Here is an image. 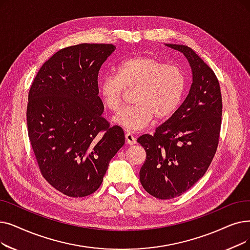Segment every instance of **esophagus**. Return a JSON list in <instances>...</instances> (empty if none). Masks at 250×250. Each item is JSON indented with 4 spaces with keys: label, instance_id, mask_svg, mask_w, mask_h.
Here are the masks:
<instances>
[{
    "label": "esophagus",
    "instance_id": "1",
    "mask_svg": "<svg viewBox=\"0 0 250 250\" xmlns=\"http://www.w3.org/2000/svg\"><path fill=\"white\" fill-rule=\"evenodd\" d=\"M125 142L128 145H135L136 144V138L132 134H125Z\"/></svg>",
    "mask_w": 250,
    "mask_h": 250
}]
</instances>
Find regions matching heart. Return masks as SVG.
<instances>
[{
	"label": "heart",
	"instance_id": "1",
	"mask_svg": "<svg viewBox=\"0 0 250 250\" xmlns=\"http://www.w3.org/2000/svg\"><path fill=\"white\" fill-rule=\"evenodd\" d=\"M185 72L151 56H135L119 64L117 74L106 73L99 83V93L107 108L116 111L122 105L125 86L139 90L136 105L123 108L113 121L128 132L144 129L155 115L169 117L178 109L186 91Z\"/></svg>",
	"mask_w": 250,
	"mask_h": 250
}]
</instances>
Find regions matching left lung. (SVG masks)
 I'll return each instance as SVG.
<instances>
[{"mask_svg": "<svg viewBox=\"0 0 250 250\" xmlns=\"http://www.w3.org/2000/svg\"><path fill=\"white\" fill-rule=\"evenodd\" d=\"M166 46L186 57L192 83L186 99L155 134L137 140L146 151L141 184L158 199L180 196L204 176L218 148L223 108L220 83L208 65L188 46Z\"/></svg>", "mask_w": 250, "mask_h": 250, "instance_id": "left-lung-1", "label": "left lung"}]
</instances>
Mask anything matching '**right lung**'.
I'll list each match as a JSON object with an SVG mask.
<instances>
[{
    "mask_svg": "<svg viewBox=\"0 0 250 250\" xmlns=\"http://www.w3.org/2000/svg\"><path fill=\"white\" fill-rule=\"evenodd\" d=\"M115 47L80 44L46 61L28 93L27 131L42 175L56 190L84 197L98 189L124 129L102 117L98 73Z\"/></svg>",
    "mask_w": 250,
    "mask_h": 250,
    "instance_id": "obj_1",
    "label": "right lung"
}]
</instances>
